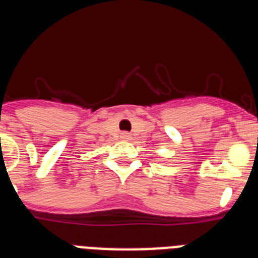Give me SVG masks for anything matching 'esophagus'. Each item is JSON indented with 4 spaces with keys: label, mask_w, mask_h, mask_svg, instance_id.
Instances as JSON below:
<instances>
[{
    "label": "esophagus",
    "mask_w": 258,
    "mask_h": 258,
    "mask_svg": "<svg viewBox=\"0 0 258 258\" xmlns=\"http://www.w3.org/2000/svg\"><path fill=\"white\" fill-rule=\"evenodd\" d=\"M121 136H122V138H125V140H127V138H131L129 133H122V134H121Z\"/></svg>",
    "instance_id": "34e87169"
}]
</instances>
